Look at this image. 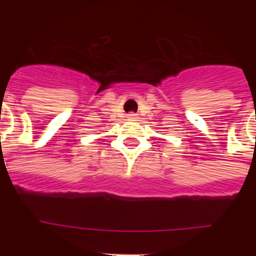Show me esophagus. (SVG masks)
Segmentation results:
<instances>
[{"mask_svg":"<svg viewBox=\"0 0 256 256\" xmlns=\"http://www.w3.org/2000/svg\"><path fill=\"white\" fill-rule=\"evenodd\" d=\"M128 120H136V112H130V114H128Z\"/></svg>","mask_w":256,"mask_h":256,"instance_id":"1","label":"esophagus"}]
</instances>
